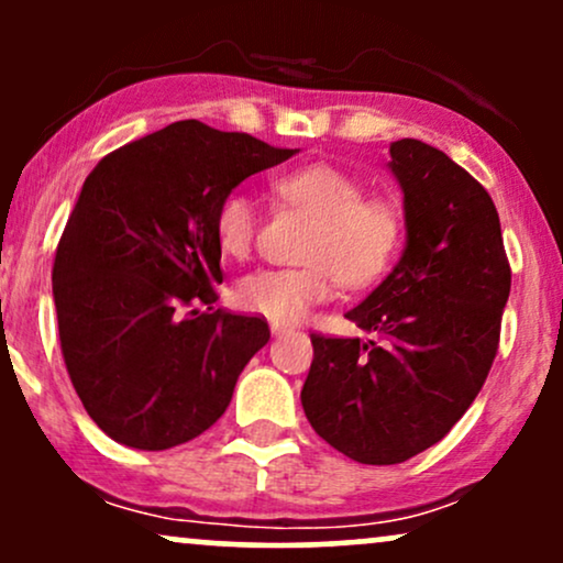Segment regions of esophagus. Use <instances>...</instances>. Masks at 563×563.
<instances>
[{"label": "esophagus", "mask_w": 563, "mask_h": 563, "mask_svg": "<svg viewBox=\"0 0 563 563\" xmlns=\"http://www.w3.org/2000/svg\"><path fill=\"white\" fill-rule=\"evenodd\" d=\"M269 331H273V335H283V333H290V325H286V322H269Z\"/></svg>", "instance_id": "34e87169"}]
</instances>
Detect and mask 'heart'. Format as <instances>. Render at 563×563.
<instances>
[{
  "label": "heart",
  "instance_id": "1",
  "mask_svg": "<svg viewBox=\"0 0 563 563\" xmlns=\"http://www.w3.org/2000/svg\"><path fill=\"white\" fill-rule=\"evenodd\" d=\"M273 190L312 217L301 245V267H264L241 277L235 303L275 322L301 320L331 299L335 283L367 288L391 269L405 243V214L397 200L365 196L354 174L331 164H309L277 174ZM254 200L228 192L214 211V238L230 260L249 256L256 238Z\"/></svg>",
  "mask_w": 563,
  "mask_h": 563
}]
</instances>
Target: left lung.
Returning <instances> with one entry per match:
<instances>
[{
	"instance_id": "left-lung-1",
	"label": "left lung",
	"mask_w": 563,
	"mask_h": 563,
	"mask_svg": "<svg viewBox=\"0 0 563 563\" xmlns=\"http://www.w3.org/2000/svg\"><path fill=\"white\" fill-rule=\"evenodd\" d=\"M405 192L402 260L349 309L376 341L312 333L303 380L307 421L367 466L429 450L463 418L500 344L510 264L489 192L421 140L391 142Z\"/></svg>"
}]
</instances>
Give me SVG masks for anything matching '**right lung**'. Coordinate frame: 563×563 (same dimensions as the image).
<instances>
[{
    "label": "right lung",
    "instance_id": "add662e5",
    "mask_svg": "<svg viewBox=\"0 0 563 563\" xmlns=\"http://www.w3.org/2000/svg\"><path fill=\"white\" fill-rule=\"evenodd\" d=\"M294 153L187 119L108 153L84 179L55 251L57 333L84 410L115 442L169 450L228 410L269 325L214 307V211Z\"/></svg>",
    "mask_w": 563,
    "mask_h": 563
}]
</instances>
